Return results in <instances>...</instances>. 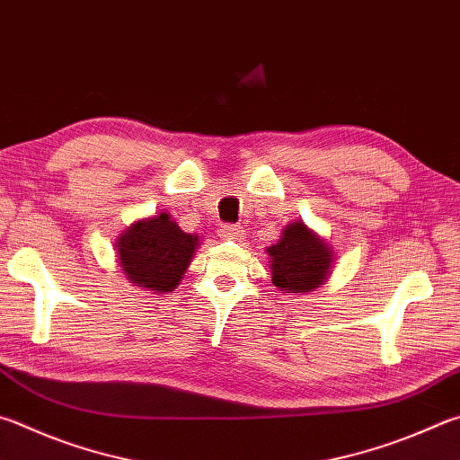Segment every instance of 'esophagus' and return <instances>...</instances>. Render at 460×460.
<instances>
[{
	"mask_svg": "<svg viewBox=\"0 0 460 460\" xmlns=\"http://www.w3.org/2000/svg\"><path fill=\"white\" fill-rule=\"evenodd\" d=\"M219 235H221L223 239L237 241V239H241V237L245 235V231H243V227H241V225H231V223H227V225H221V227H219Z\"/></svg>",
	"mask_w": 460,
	"mask_h": 460,
	"instance_id": "34e87169",
	"label": "esophagus"
}]
</instances>
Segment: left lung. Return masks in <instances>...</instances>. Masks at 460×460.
I'll use <instances>...</instances> for the list:
<instances>
[{
    "instance_id": "1",
    "label": "left lung",
    "mask_w": 460,
    "mask_h": 460,
    "mask_svg": "<svg viewBox=\"0 0 460 460\" xmlns=\"http://www.w3.org/2000/svg\"><path fill=\"white\" fill-rule=\"evenodd\" d=\"M271 255V281L286 294H304L320 288L332 265L330 247L305 227L294 223L283 231Z\"/></svg>"
}]
</instances>
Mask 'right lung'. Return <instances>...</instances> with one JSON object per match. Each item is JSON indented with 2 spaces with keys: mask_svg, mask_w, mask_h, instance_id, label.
<instances>
[{
  "mask_svg": "<svg viewBox=\"0 0 460 460\" xmlns=\"http://www.w3.org/2000/svg\"><path fill=\"white\" fill-rule=\"evenodd\" d=\"M197 243V235L185 233L169 215L161 213L132 225L116 247L122 271L132 283L164 294L179 286Z\"/></svg>",
  "mask_w": 460,
  "mask_h": 460,
  "instance_id": "right-lung-1",
  "label": "right lung"
}]
</instances>
